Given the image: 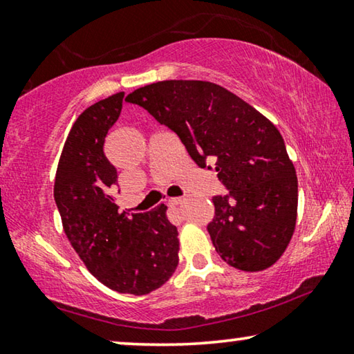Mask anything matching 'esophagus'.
<instances>
[{"label": "esophagus", "instance_id": "obj_1", "mask_svg": "<svg viewBox=\"0 0 354 354\" xmlns=\"http://www.w3.org/2000/svg\"><path fill=\"white\" fill-rule=\"evenodd\" d=\"M183 203H184V198H170V200H168V205H170V206H179Z\"/></svg>", "mask_w": 354, "mask_h": 354}]
</instances>
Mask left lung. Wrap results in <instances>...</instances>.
Listing matches in <instances>:
<instances>
[{"label":"left lung","instance_id":"8db88e82","mask_svg":"<svg viewBox=\"0 0 354 354\" xmlns=\"http://www.w3.org/2000/svg\"><path fill=\"white\" fill-rule=\"evenodd\" d=\"M173 131L201 168L228 189L212 197L207 233L216 252L241 271H263L287 249L298 212V178L283 138L268 118L211 82L165 80L129 94Z\"/></svg>","mask_w":354,"mask_h":354}]
</instances>
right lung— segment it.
<instances>
[{"instance_id": "add662e5", "label": "right lung", "mask_w": 354, "mask_h": 354, "mask_svg": "<svg viewBox=\"0 0 354 354\" xmlns=\"http://www.w3.org/2000/svg\"><path fill=\"white\" fill-rule=\"evenodd\" d=\"M124 93L99 100L72 126L55 178V201L71 245L105 287L148 295L178 266V230L167 206L129 217L118 211L111 189L118 173L104 153L105 137L120 118Z\"/></svg>"}]
</instances>
